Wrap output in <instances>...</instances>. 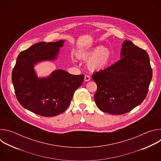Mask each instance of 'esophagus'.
Returning <instances> with one entry per match:
<instances>
[{
	"mask_svg": "<svg viewBox=\"0 0 161 161\" xmlns=\"http://www.w3.org/2000/svg\"><path fill=\"white\" fill-rule=\"evenodd\" d=\"M84 80H85V81H88L90 80V77L88 75H85V76Z\"/></svg>",
	"mask_w": 161,
	"mask_h": 161,
	"instance_id": "esophagus-1",
	"label": "esophagus"
}]
</instances>
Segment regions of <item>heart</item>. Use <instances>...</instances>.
I'll use <instances>...</instances> for the list:
<instances>
[{"label": "heart", "mask_w": 161, "mask_h": 161, "mask_svg": "<svg viewBox=\"0 0 161 161\" xmlns=\"http://www.w3.org/2000/svg\"><path fill=\"white\" fill-rule=\"evenodd\" d=\"M81 57L88 61V67L92 71H101L107 67L112 58L111 50L107 47H97L83 53Z\"/></svg>", "instance_id": "heart-1"}]
</instances>
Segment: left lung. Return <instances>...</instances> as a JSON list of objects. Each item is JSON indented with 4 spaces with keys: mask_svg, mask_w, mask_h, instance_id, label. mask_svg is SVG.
<instances>
[{
    "mask_svg": "<svg viewBox=\"0 0 161 161\" xmlns=\"http://www.w3.org/2000/svg\"><path fill=\"white\" fill-rule=\"evenodd\" d=\"M120 54V60L92 76L97 85L94 94L97 106L113 114L126 113L140 105L147 97L152 78L145 50L124 41Z\"/></svg>",
    "mask_w": 161,
    "mask_h": 161,
    "instance_id": "1",
    "label": "left lung"
}]
</instances>
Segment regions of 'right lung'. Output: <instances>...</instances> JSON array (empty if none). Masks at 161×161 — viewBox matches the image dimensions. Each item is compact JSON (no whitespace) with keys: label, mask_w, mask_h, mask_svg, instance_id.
Here are the masks:
<instances>
[{"label":"right lung","mask_w":161,"mask_h":161,"mask_svg":"<svg viewBox=\"0 0 161 161\" xmlns=\"http://www.w3.org/2000/svg\"><path fill=\"white\" fill-rule=\"evenodd\" d=\"M64 41L40 42L20 52L12 72V82L19 103L43 117H54L69 106L75 90L83 83V75H73L57 69L49 76L37 78L35 64L56 59Z\"/></svg>","instance_id":"add662e5"}]
</instances>
